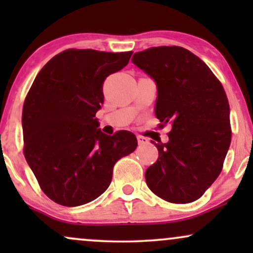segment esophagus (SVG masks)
<instances>
[{"instance_id":"obj_1","label":"esophagus","mask_w":253,"mask_h":253,"mask_svg":"<svg viewBox=\"0 0 253 253\" xmlns=\"http://www.w3.org/2000/svg\"><path fill=\"white\" fill-rule=\"evenodd\" d=\"M136 139H138V143L139 145H145L149 143V139L145 138L143 135H136Z\"/></svg>"}]
</instances>
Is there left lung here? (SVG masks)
<instances>
[{"label": "left lung", "mask_w": 253, "mask_h": 253, "mask_svg": "<svg viewBox=\"0 0 253 253\" xmlns=\"http://www.w3.org/2000/svg\"><path fill=\"white\" fill-rule=\"evenodd\" d=\"M132 62L155 80V114L171 124L169 141L145 172L157 196L172 203L200 199L221 172L231 144L229 104L222 84L203 60L179 46L136 52Z\"/></svg>", "instance_id": "8db88e82"}]
</instances>
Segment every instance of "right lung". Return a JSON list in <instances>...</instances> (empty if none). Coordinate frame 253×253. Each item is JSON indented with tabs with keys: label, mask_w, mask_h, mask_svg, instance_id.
Returning a JSON list of instances; mask_svg holds the SVG:
<instances>
[{
	"label": "right lung",
	"mask_w": 253,
	"mask_h": 253,
	"mask_svg": "<svg viewBox=\"0 0 253 253\" xmlns=\"http://www.w3.org/2000/svg\"><path fill=\"white\" fill-rule=\"evenodd\" d=\"M132 53L69 48L48 60L32 84L22 109L25 158L58 205L76 207L100 196L115 163L138 145L128 130L104 134L95 119L104 80Z\"/></svg>",
	"instance_id": "add662e5"
}]
</instances>
